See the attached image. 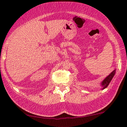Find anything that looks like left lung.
Masks as SVG:
<instances>
[{"mask_svg": "<svg viewBox=\"0 0 127 127\" xmlns=\"http://www.w3.org/2000/svg\"><path fill=\"white\" fill-rule=\"evenodd\" d=\"M115 74H116V69H114V71H113L112 72L109 74V75L107 76L105 79L103 80V81L100 83V86L102 87L101 88V90H103V89H105V88L108 87L109 84V83H111V81H112V78H114V75H115Z\"/></svg>", "mask_w": 127, "mask_h": 127, "instance_id": "8db88e82", "label": "left lung"}]
</instances>
